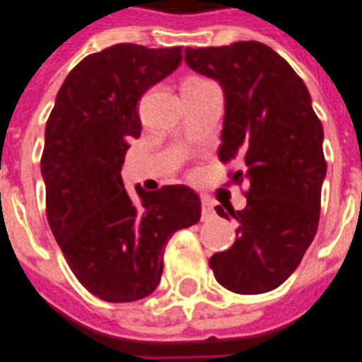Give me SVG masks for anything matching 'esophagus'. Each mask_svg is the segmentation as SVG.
I'll return each mask as SVG.
<instances>
[{
	"label": "esophagus",
	"mask_w": 362,
	"mask_h": 362,
	"mask_svg": "<svg viewBox=\"0 0 362 362\" xmlns=\"http://www.w3.org/2000/svg\"><path fill=\"white\" fill-rule=\"evenodd\" d=\"M211 216H214V204H211L207 198H204L202 199V217L207 219V217H211Z\"/></svg>",
	"instance_id": "obj_1"
}]
</instances>
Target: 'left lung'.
<instances>
[{
    "label": "left lung",
    "instance_id": "1",
    "mask_svg": "<svg viewBox=\"0 0 362 362\" xmlns=\"http://www.w3.org/2000/svg\"><path fill=\"white\" fill-rule=\"evenodd\" d=\"M194 72L223 90L225 115L219 160L239 156L233 182L249 186L237 219V239L209 259L216 280L237 294L278 288L312 245L327 164L323 127L304 80L274 50L257 40L229 47L186 49ZM217 214L227 217L223 207ZM229 219V217H227Z\"/></svg>",
    "mask_w": 362,
    "mask_h": 362
}]
</instances>
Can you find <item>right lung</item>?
<instances>
[{
    "label": "right lung",
    "instance_id": "1",
    "mask_svg": "<svg viewBox=\"0 0 362 362\" xmlns=\"http://www.w3.org/2000/svg\"><path fill=\"white\" fill-rule=\"evenodd\" d=\"M180 60V47L121 42L93 52L66 76L47 121L40 174L49 225L76 278L105 302L153 294L168 239L202 216L188 186H135L129 196L121 178L129 143L141 137L137 102Z\"/></svg>",
    "mask_w": 362,
    "mask_h": 362
}]
</instances>
